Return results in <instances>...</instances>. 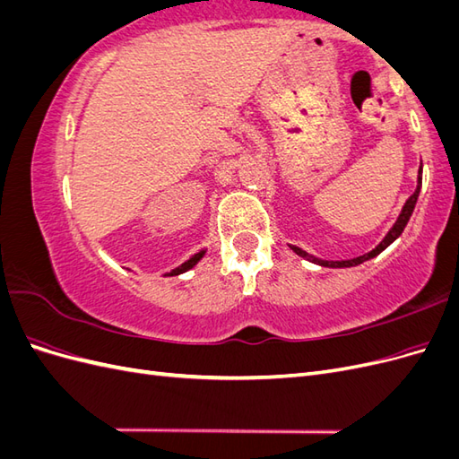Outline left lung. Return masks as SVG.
<instances>
[{
  "mask_svg": "<svg viewBox=\"0 0 459 459\" xmlns=\"http://www.w3.org/2000/svg\"><path fill=\"white\" fill-rule=\"evenodd\" d=\"M421 174H423V166H421L420 172H418V187H415V191L411 193L410 199L404 203V206H402V211H400V214H398V218H396V221H394V226H393L391 230H388V233L385 235L383 241H381L377 247H375L373 251H369V253H366V255H362V256L351 258V260H324V258H316V256L308 255L307 251H302L300 247H295V245H289V247L293 248V251H295L299 256L307 258L308 262L317 264V266H324V268H352V266H358V264H362V262H366V260L375 258L377 255H381L388 245L394 243V241L400 238V235H402V231H404V228H406V224H408V220H410V216H411V212H413V208H415V203H418V197H420Z\"/></svg>",
  "mask_w": 459,
  "mask_h": 459,
  "instance_id": "8db88e82",
  "label": "left lung"
}]
</instances>
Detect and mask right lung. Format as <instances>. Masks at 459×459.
Wrapping results in <instances>:
<instances>
[{
	"label": "right lung",
	"mask_w": 459,
	"mask_h": 459,
	"mask_svg": "<svg viewBox=\"0 0 459 459\" xmlns=\"http://www.w3.org/2000/svg\"><path fill=\"white\" fill-rule=\"evenodd\" d=\"M204 248H203V251H199L197 255H193L189 260H186L184 264H182V266H178V268H174L172 272H169V273H164V275H179V273H186L187 270H191V268H195L197 266V264H199V260L204 256Z\"/></svg>",
	"instance_id": "right-lung-1"
}]
</instances>
